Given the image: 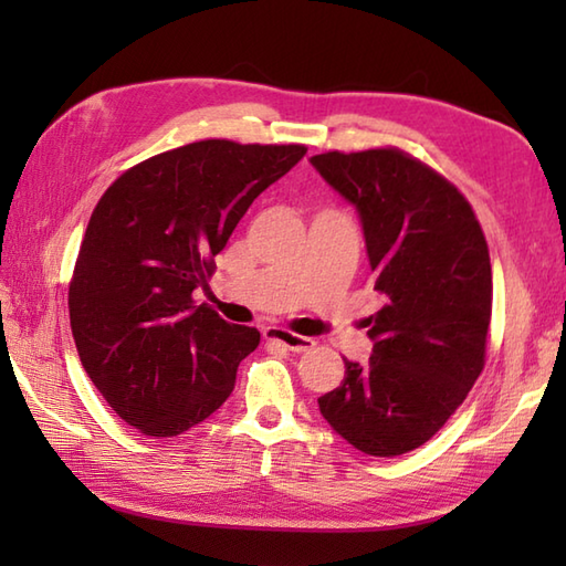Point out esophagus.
<instances>
[{
  "label": "esophagus",
  "mask_w": 566,
  "mask_h": 566,
  "mask_svg": "<svg viewBox=\"0 0 566 566\" xmlns=\"http://www.w3.org/2000/svg\"><path fill=\"white\" fill-rule=\"evenodd\" d=\"M264 338L280 343L282 347H286V350H292V353H306L316 345L311 338H304V335H296V333H290L284 328H268L264 331Z\"/></svg>",
  "instance_id": "obj_1"
}]
</instances>
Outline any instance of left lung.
I'll return each instance as SVG.
<instances>
[{
  "instance_id": "left-lung-1",
  "label": "left lung",
  "mask_w": 566,
  "mask_h": 566,
  "mask_svg": "<svg viewBox=\"0 0 566 566\" xmlns=\"http://www.w3.org/2000/svg\"><path fill=\"white\" fill-rule=\"evenodd\" d=\"M311 165L363 223L375 292L367 365L345 359L321 416L355 450L396 457L448 423L484 369L491 321L486 238L469 201L396 148L323 153Z\"/></svg>"
}]
</instances>
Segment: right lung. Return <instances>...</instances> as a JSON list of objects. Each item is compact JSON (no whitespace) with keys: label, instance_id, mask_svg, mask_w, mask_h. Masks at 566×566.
<instances>
[{"label":"right lung","instance_id":"1","mask_svg":"<svg viewBox=\"0 0 566 566\" xmlns=\"http://www.w3.org/2000/svg\"><path fill=\"white\" fill-rule=\"evenodd\" d=\"M304 155L189 143L130 167L92 211L70 282L72 338L94 387L143 436H179L231 396L260 333L195 306V292L250 203Z\"/></svg>","mask_w":566,"mask_h":566}]
</instances>
